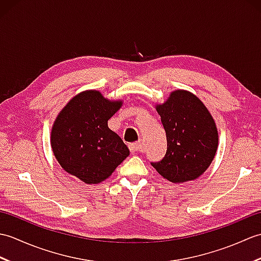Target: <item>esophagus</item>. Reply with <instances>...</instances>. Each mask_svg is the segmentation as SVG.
Segmentation results:
<instances>
[{"instance_id": "obj_1", "label": "esophagus", "mask_w": 261, "mask_h": 261, "mask_svg": "<svg viewBox=\"0 0 261 261\" xmlns=\"http://www.w3.org/2000/svg\"><path fill=\"white\" fill-rule=\"evenodd\" d=\"M141 148H142V145H141L140 142L130 143V145H129V149H130V151H131L132 153H137V152H139V151L141 150Z\"/></svg>"}]
</instances>
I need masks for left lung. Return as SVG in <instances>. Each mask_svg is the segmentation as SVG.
I'll return each instance as SVG.
<instances>
[{"label": "left lung", "mask_w": 261, "mask_h": 261, "mask_svg": "<svg viewBox=\"0 0 261 261\" xmlns=\"http://www.w3.org/2000/svg\"><path fill=\"white\" fill-rule=\"evenodd\" d=\"M156 110L167 138L165 157L152 167L165 179L184 182L196 179L212 163L219 135L212 115L194 94L177 90Z\"/></svg>", "instance_id": "obj_1"}]
</instances>
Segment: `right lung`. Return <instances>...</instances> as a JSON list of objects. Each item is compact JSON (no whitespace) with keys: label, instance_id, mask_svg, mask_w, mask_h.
I'll use <instances>...</instances> for the list:
<instances>
[{"label":"right lung","instance_id":"obj_1","mask_svg":"<svg viewBox=\"0 0 261 261\" xmlns=\"http://www.w3.org/2000/svg\"><path fill=\"white\" fill-rule=\"evenodd\" d=\"M121 105L122 101H109L91 90L77 94L60 111L50 141L64 170L86 184H97L129 156L124 142L108 126Z\"/></svg>","mask_w":261,"mask_h":261}]
</instances>
